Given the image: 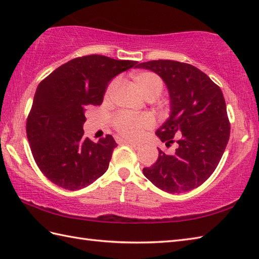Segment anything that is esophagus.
<instances>
[{
  "label": "esophagus",
  "mask_w": 259,
  "mask_h": 259,
  "mask_svg": "<svg viewBox=\"0 0 259 259\" xmlns=\"http://www.w3.org/2000/svg\"><path fill=\"white\" fill-rule=\"evenodd\" d=\"M121 142H123V144H126V145H130L133 148H135V149H139L140 148V144H138V142H134V141H129V140H121Z\"/></svg>",
  "instance_id": "esophagus-1"
}]
</instances>
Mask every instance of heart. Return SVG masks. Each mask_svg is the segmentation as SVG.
<instances>
[{"mask_svg":"<svg viewBox=\"0 0 259 259\" xmlns=\"http://www.w3.org/2000/svg\"><path fill=\"white\" fill-rule=\"evenodd\" d=\"M131 79L147 100H153L162 92L163 82L160 76L156 73L149 72V71H140V72H136L131 75ZM117 88V80L110 83L106 92L107 100L112 98ZM113 123L115 129L123 138L135 140L138 139L146 129L151 126L152 119L149 114L146 113L134 115L122 112L114 118Z\"/></svg>","mask_w":259,"mask_h":259,"instance_id":"obj_1","label":"heart"}]
</instances>
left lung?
Masks as SVG:
<instances>
[{
    "label": "left lung",
    "mask_w": 259,
    "mask_h": 259,
    "mask_svg": "<svg viewBox=\"0 0 259 259\" xmlns=\"http://www.w3.org/2000/svg\"><path fill=\"white\" fill-rule=\"evenodd\" d=\"M136 68L152 71L166 84L170 114L156 135L167 147L175 137L178 139L172 155L158 148L157 161L142 171L169 194L195 189L214 171L229 140L230 124L221 88L188 63L153 60Z\"/></svg>",
    "instance_id": "1"
}]
</instances>
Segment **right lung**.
I'll return each mask as SVG.
<instances>
[{
    "label": "right lung",
    "instance_id": "right-lung-1",
    "mask_svg": "<svg viewBox=\"0 0 259 259\" xmlns=\"http://www.w3.org/2000/svg\"><path fill=\"white\" fill-rule=\"evenodd\" d=\"M137 63L92 54L62 64L37 85L26 136L37 167L53 184L79 190L107 171L118 145L110 135L98 142L84 137L85 112L100 106L114 76Z\"/></svg>",
    "mask_w": 259,
    "mask_h": 259
}]
</instances>
